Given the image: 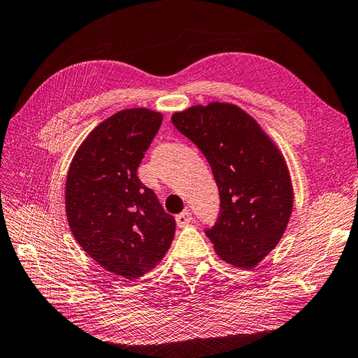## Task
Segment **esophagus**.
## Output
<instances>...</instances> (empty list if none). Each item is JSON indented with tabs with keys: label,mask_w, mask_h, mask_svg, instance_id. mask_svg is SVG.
I'll list each match as a JSON object with an SVG mask.
<instances>
[{
	"label": "esophagus",
	"mask_w": 358,
	"mask_h": 358,
	"mask_svg": "<svg viewBox=\"0 0 358 358\" xmlns=\"http://www.w3.org/2000/svg\"><path fill=\"white\" fill-rule=\"evenodd\" d=\"M192 221V215L188 210H183L182 213L176 215V224L179 227H185Z\"/></svg>",
	"instance_id": "34e87169"
}]
</instances>
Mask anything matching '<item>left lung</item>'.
<instances>
[{
	"label": "left lung",
	"instance_id": "8db88e82",
	"mask_svg": "<svg viewBox=\"0 0 358 358\" xmlns=\"http://www.w3.org/2000/svg\"><path fill=\"white\" fill-rule=\"evenodd\" d=\"M212 167L221 213L206 231L216 255L254 268L284 236L294 203L287 161L255 119L231 103L196 104L171 115Z\"/></svg>",
	"mask_w": 358,
	"mask_h": 358
}]
</instances>
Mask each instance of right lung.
<instances>
[{"instance_id":"add662e5","label":"right lung","mask_w":358,"mask_h":358,"mask_svg":"<svg viewBox=\"0 0 358 358\" xmlns=\"http://www.w3.org/2000/svg\"><path fill=\"white\" fill-rule=\"evenodd\" d=\"M162 113L136 107L107 117L76 150L66 180V213L83 251L107 272L128 280L164 258L176 222L137 169Z\"/></svg>"}]
</instances>
